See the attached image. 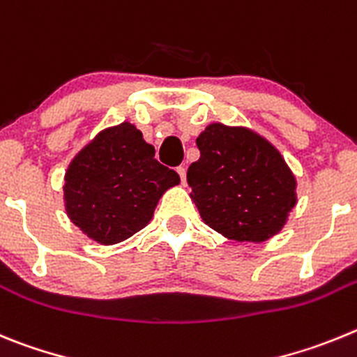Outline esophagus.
Wrapping results in <instances>:
<instances>
[{
  "instance_id": "34e87169",
  "label": "esophagus",
  "mask_w": 357,
  "mask_h": 357,
  "mask_svg": "<svg viewBox=\"0 0 357 357\" xmlns=\"http://www.w3.org/2000/svg\"><path fill=\"white\" fill-rule=\"evenodd\" d=\"M176 172H178V174H179V178H181V181L183 183H185V179H186V169H185V167H178V169H176Z\"/></svg>"
}]
</instances>
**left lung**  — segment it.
<instances>
[{
    "label": "left lung",
    "mask_w": 357,
    "mask_h": 357,
    "mask_svg": "<svg viewBox=\"0 0 357 357\" xmlns=\"http://www.w3.org/2000/svg\"><path fill=\"white\" fill-rule=\"evenodd\" d=\"M201 156L186 172L201 218L236 242H265L287 224L297 181L265 137L243 126L208 124L195 140Z\"/></svg>",
    "instance_id": "obj_1"
}]
</instances>
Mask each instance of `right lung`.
I'll list each match as a JSON object with an SVG mask.
<instances>
[{
	"label": "right lung",
	"instance_id": "1",
	"mask_svg": "<svg viewBox=\"0 0 357 357\" xmlns=\"http://www.w3.org/2000/svg\"><path fill=\"white\" fill-rule=\"evenodd\" d=\"M63 179L67 217L101 245L144 229L160 197L179 185L178 172L155 158V147L131 123L99 131L70 160Z\"/></svg>",
	"mask_w": 357,
	"mask_h": 357
}]
</instances>
